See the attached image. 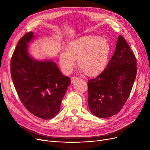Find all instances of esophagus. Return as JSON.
<instances>
[{
	"label": "esophagus",
	"mask_w": 150,
	"mask_h": 150,
	"mask_svg": "<svg viewBox=\"0 0 150 150\" xmlns=\"http://www.w3.org/2000/svg\"><path fill=\"white\" fill-rule=\"evenodd\" d=\"M77 79H78V78H76V77H72V78H71V83H73L74 82V81Z\"/></svg>",
	"instance_id": "34e87169"
}]
</instances>
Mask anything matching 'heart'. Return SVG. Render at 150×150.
<instances>
[{
    "mask_svg": "<svg viewBox=\"0 0 150 150\" xmlns=\"http://www.w3.org/2000/svg\"><path fill=\"white\" fill-rule=\"evenodd\" d=\"M111 52V46L106 39L97 35H84L67 44L66 51L59 56L61 67L70 72L77 59L78 65L89 76L100 74L105 69Z\"/></svg>",
    "mask_w": 150,
    "mask_h": 150,
    "instance_id": "b5f03b06",
    "label": "heart"
}]
</instances>
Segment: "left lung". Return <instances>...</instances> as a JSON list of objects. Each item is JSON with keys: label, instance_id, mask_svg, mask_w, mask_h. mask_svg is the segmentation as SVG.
Segmentation results:
<instances>
[{"label": "left lung", "instance_id": "obj_1", "mask_svg": "<svg viewBox=\"0 0 150 150\" xmlns=\"http://www.w3.org/2000/svg\"><path fill=\"white\" fill-rule=\"evenodd\" d=\"M137 73V58L120 35L115 52L105 69L96 78L88 81L91 112L100 118L119 112L129 96Z\"/></svg>", "mask_w": 150, "mask_h": 150}]
</instances>
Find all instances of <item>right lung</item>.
Returning a JSON list of instances; mask_svg holds the SVG:
<instances>
[{
	"label": "right lung",
	"mask_w": 150,
	"mask_h": 150,
	"mask_svg": "<svg viewBox=\"0 0 150 150\" xmlns=\"http://www.w3.org/2000/svg\"><path fill=\"white\" fill-rule=\"evenodd\" d=\"M34 38L29 32L21 38L11 61V74L20 100L30 113L43 120L55 116L71 79L63 75L54 61H39L28 53Z\"/></svg>",
	"instance_id": "1"
}]
</instances>
